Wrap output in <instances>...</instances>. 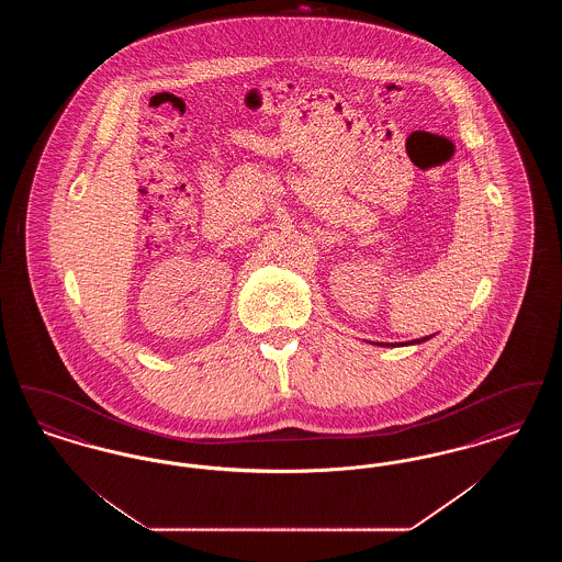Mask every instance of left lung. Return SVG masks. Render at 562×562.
Listing matches in <instances>:
<instances>
[{"mask_svg":"<svg viewBox=\"0 0 562 562\" xmlns=\"http://www.w3.org/2000/svg\"><path fill=\"white\" fill-rule=\"evenodd\" d=\"M434 335H429V337H422V339H417V341H408V344H404V346H415V344H424V341H428L431 339ZM376 346H381V344H376ZM385 346H392L394 348V344H385Z\"/></svg>","mask_w":562,"mask_h":562,"instance_id":"left-lung-1","label":"left lung"}]
</instances>
